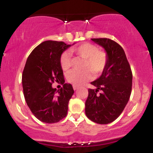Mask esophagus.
Returning <instances> with one entry per match:
<instances>
[{"label": "esophagus", "mask_w": 153, "mask_h": 153, "mask_svg": "<svg viewBox=\"0 0 153 153\" xmlns=\"http://www.w3.org/2000/svg\"><path fill=\"white\" fill-rule=\"evenodd\" d=\"M78 86H76V85H73V89H74L75 91H76L77 89H78Z\"/></svg>", "instance_id": "esophagus-1"}]
</instances>
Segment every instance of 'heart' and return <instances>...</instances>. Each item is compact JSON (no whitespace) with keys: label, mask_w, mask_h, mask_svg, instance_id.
<instances>
[{"label":"heart","mask_w":153,"mask_h":153,"mask_svg":"<svg viewBox=\"0 0 153 153\" xmlns=\"http://www.w3.org/2000/svg\"><path fill=\"white\" fill-rule=\"evenodd\" d=\"M72 53L84 59L83 68L86 69L82 71L73 70L67 75V80L73 85H81L91 80L92 73L94 75L101 74L104 71L108 62V56L106 52L99 50L94 44L85 42L78 47L71 49ZM60 66L63 71H68L71 65V58L68 52L62 54L59 59Z\"/></svg>","instance_id":"1"}]
</instances>
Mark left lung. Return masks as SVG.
<instances>
[{"label": "left lung", "instance_id": "1", "mask_svg": "<svg viewBox=\"0 0 153 153\" xmlns=\"http://www.w3.org/2000/svg\"><path fill=\"white\" fill-rule=\"evenodd\" d=\"M91 40L105 49L108 62L101 77L91 82L96 89H88L85 114L93 122L106 124L118 118L128 103L132 73L125 52L118 43L107 38ZM99 90L102 93L99 94Z\"/></svg>", "mask_w": 153, "mask_h": 153}]
</instances>
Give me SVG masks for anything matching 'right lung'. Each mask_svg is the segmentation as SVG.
Segmentation results:
<instances>
[{
  "instance_id": "right-lung-1",
  "label": "right lung",
  "mask_w": 153,
  "mask_h": 153,
  "mask_svg": "<svg viewBox=\"0 0 153 153\" xmlns=\"http://www.w3.org/2000/svg\"><path fill=\"white\" fill-rule=\"evenodd\" d=\"M71 46L63 42H43L26 60L22 74L24 98L33 114L42 122L57 123L67 116L74 91L71 84L64 83L59 59ZM54 82L63 85L57 91L51 87Z\"/></svg>"
}]
</instances>
